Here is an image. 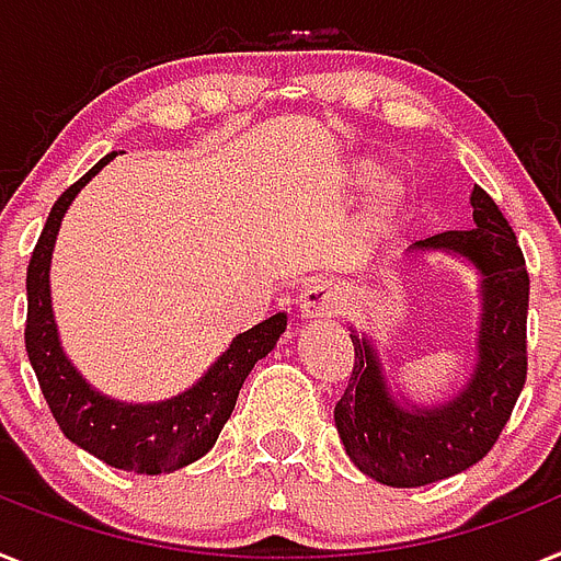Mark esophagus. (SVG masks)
Returning <instances> with one entry per match:
<instances>
[{"label":"esophagus","instance_id":"34e87169","mask_svg":"<svg viewBox=\"0 0 561 561\" xmlns=\"http://www.w3.org/2000/svg\"><path fill=\"white\" fill-rule=\"evenodd\" d=\"M340 300H343L340 286L332 284V280H312V284H306L298 295L300 314H304L306 320L332 318L340 309Z\"/></svg>","mask_w":561,"mask_h":561}]
</instances>
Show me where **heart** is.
Masks as SVG:
<instances>
[{"label":"heart","instance_id":"heart-1","mask_svg":"<svg viewBox=\"0 0 561 561\" xmlns=\"http://www.w3.org/2000/svg\"><path fill=\"white\" fill-rule=\"evenodd\" d=\"M397 198H400V195H397L394 186L377 184L375 190H371V198H368L371 201V218H375V221H386V218L397 209Z\"/></svg>","mask_w":561,"mask_h":561}]
</instances>
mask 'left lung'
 <instances>
[{
    "label": "left lung",
    "instance_id": "left-lung-1",
    "mask_svg": "<svg viewBox=\"0 0 561 561\" xmlns=\"http://www.w3.org/2000/svg\"><path fill=\"white\" fill-rule=\"evenodd\" d=\"M473 229L411 243L409 252H454L480 272L482 318L477 366L466 389L439 405L397 403L375 343L352 329L354 368L334 405V425L352 462L391 488L445 480L480 462L508 423L528 377V270L494 198L473 186Z\"/></svg>",
    "mask_w": 561,
    "mask_h": 561
}]
</instances>
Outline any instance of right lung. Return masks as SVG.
Instances as JSON below:
<instances>
[{
    "mask_svg": "<svg viewBox=\"0 0 561 561\" xmlns=\"http://www.w3.org/2000/svg\"><path fill=\"white\" fill-rule=\"evenodd\" d=\"M104 156L53 204L31 263H27L25 348L39 389L61 434L88 454L122 471L170 473L209 451L229 420L243 380L286 332V314L277 312L249 332L238 334L209 371L184 394L161 403H118L95 391L65 357L50 304V257L61 218L79 190L107 164Z\"/></svg>",
    "mask_w": 561,
    "mask_h": 561,
    "instance_id": "obj_1",
    "label": "right lung"
}]
</instances>
